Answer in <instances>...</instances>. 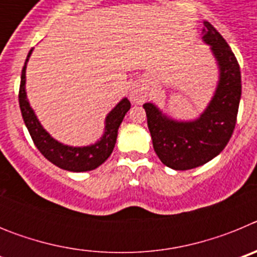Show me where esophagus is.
I'll use <instances>...</instances> for the list:
<instances>
[{
	"mask_svg": "<svg viewBox=\"0 0 257 257\" xmlns=\"http://www.w3.org/2000/svg\"><path fill=\"white\" fill-rule=\"evenodd\" d=\"M130 97L134 103H138V104L143 103V101L145 100V97H147V90H145L143 86L135 85L133 88H131Z\"/></svg>",
	"mask_w": 257,
	"mask_h": 257,
	"instance_id": "34e87169",
	"label": "esophagus"
}]
</instances>
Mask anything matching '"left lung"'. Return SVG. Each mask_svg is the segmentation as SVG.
Returning <instances> with one entry per match:
<instances>
[{
  "instance_id": "8db88e82",
  "label": "left lung",
  "mask_w": 257,
  "mask_h": 257,
  "mask_svg": "<svg viewBox=\"0 0 257 257\" xmlns=\"http://www.w3.org/2000/svg\"><path fill=\"white\" fill-rule=\"evenodd\" d=\"M203 41L211 45L220 68V81L210 105L198 119L178 122L145 103L153 148L163 165L190 170L205 165L225 148L237 122L242 83L237 58L212 24L205 22Z\"/></svg>"
}]
</instances>
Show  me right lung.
Wrapping results in <instances>:
<instances>
[{
    "label": "right lung",
    "mask_w": 257,
    "mask_h": 257,
    "mask_svg": "<svg viewBox=\"0 0 257 257\" xmlns=\"http://www.w3.org/2000/svg\"><path fill=\"white\" fill-rule=\"evenodd\" d=\"M31 52L32 50L28 52V56H27L22 70V79H20L19 87V105L23 119H24V123H26L29 134H31L32 140H33L38 151L42 153V156L60 169L73 172L91 171V170L96 169L101 163L105 162L108 157L112 154L115 140H117L118 127L123 121L124 114L130 109V101L124 97L114 106L112 112L106 115L105 133H104L100 142H97L94 145H90V147H83V148H73V147L63 145L61 143L56 142L55 139H52L51 136L44 130V127L41 126L35 112L32 110L31 105L27 100L26 68Z\"/></svg>",
    "instance_id": "right-lung-1"
}]
</instances>
